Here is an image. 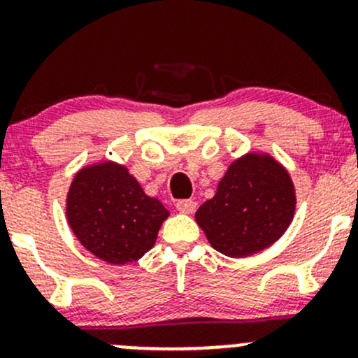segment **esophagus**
Masks as SVG:
<instances>
[{
	"mask_svg": "<svg viewBox=\"0 0 358 358\" xmlns=\"http://www.w3.org/2000/svg\"><path fill=\"white\" fill-rule=\"evenodd\" d=\"M176 208H178L180 213H193L196 210V201H193V199H179V201L176 203Z\"/></svg>",
	"mask_w": 358,
	"mask_h": 358,
	"instance_id": "34e87169",
	"label": "esophagus"
}]
</instances>
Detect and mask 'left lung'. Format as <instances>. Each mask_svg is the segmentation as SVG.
Listing matches in <instances>:
<instances>
[{
  "label": "left lung",
  "instance_id": "obj_1",
  "mask_svg": "<svg viewBox=\"0 0 358 358\" xmlns=\"http://www.w3.org/2000/svg\"><path fill=\"white\" fill-rule=\"evenodd\" d=\"M294 208V184L285 169L252 153L230 165L217 194L196 211V222L218 252L244 257L280 239Z\"/></svg>",
  "mask_w": 358,
  "mask_h": 358
}]
</instances>
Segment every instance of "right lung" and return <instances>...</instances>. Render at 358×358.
I'll return each mask as SVG.
<instances>
[{
    "mask_svg": "<svg viewBox=\"0 0 358 358\" xmlns=\"http://www.w3.org/2000/svg\"><path fill=\"white\" fill-rule=\"evenodd\" d=\"M71 230L83 248L110 264L138 261L153 248L169 211L143 193L122 165L103 162L76 174L66 199Z\"/></svg>",
    "mask_w": 358,
    "mask_h": 358,
    "instance_id": "1",
    "label": "right lung"
}]
</instances>
